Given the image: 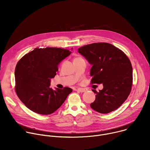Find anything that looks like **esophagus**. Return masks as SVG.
Returning <instances> with one entry per match:
<instances>
[{"instance_id": "1", "label": "esophagus", "mask_w": 150, "mask_h": 150, "mask_svg": "<svg viewBox=\"0 0 150 150\" xmlns=\"http://www.w3.org/2000/svg\"><path fill=\"white\" fill-rule=\"evenodd\" d=\"M76 91L77 92H79V93H83L85 91V89H82V88H78L76 90Z\"/></svg>"}]
</instances>
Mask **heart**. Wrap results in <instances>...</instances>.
<instances>
[{
	"label": "heart",
	"instance_id": "b5f03b06",
	"mask_svg": "<svg viewBox=\"0 0 150 150\" xmlns=\"http://www.w3.org/2000/svg\"><path fill=\"white\" fill-rule=\"evenodd\" d=\"M81 59L80 57H76V58H75L74 60H76V59Z\"/></svg>",
	"mask_w": 150,
	"mask_h": 150
}]
</instances>
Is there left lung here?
Returning <instances> with one entry per match:
<instances>
[{"label":"left lung","instance_id":"obj_1","mask_svg":"<svg viewBox=\"0 0 150 150\" xmlns=\"http://www.w3.org/2000/svg\"><path fill=\"white\" fill-rule=\"evenodd\" d=\"M78 52L92 65L91 83H103L90 104L95 111L109 113L118 109L129 96L133 82L129 59L119 49L107 42H94L78 49Z\"/></svg>","mask_w":150,"mask_h":150}]
</instances>
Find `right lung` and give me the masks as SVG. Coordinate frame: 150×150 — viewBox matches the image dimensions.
<instances>
[{
    "mask_svg": "<svg viewBox=\"0 0 150 150\" xmlns=\"http://www.w3.org/2000/svg\"><path fill=\"white\" fill-rule=\"evenodd\" d=\"M70 50L57 48H35L17 63L15 91L20 100L31 111L50 115L57 110L72 91L50 87V79L58 71L59 63L70 55Z\"/></svg>",
    "mask_w": 150,
    "mask_h": 150,
    "instance_id": "obj_1",
    "label": "right lung"
}]
</instances>
